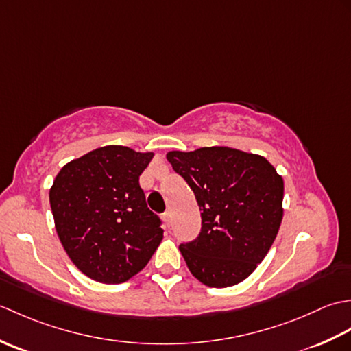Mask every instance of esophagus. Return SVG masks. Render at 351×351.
I'll return each mask as SVG.
<instances>
[{"label":"esophagus","mask_w":351,"mask_h":351,"mask_svg":"<svg viewBox=\"0 0 351 351\" xmlns=\"http://www.w3.org/2000/svg\"><path fill=\"white\" fill-rule=\"evenodd\" d=\"M162 219H164V221L167 223V225H170V221H171V214L167 211V213H164L162 214Z\"/></svg>","instance_id":"34e87169"}]
</instances>
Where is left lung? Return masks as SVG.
Instances as JSON below:
<instances>
[{
    "label": "left lung",
    "mask_w": 351,
    "mask_h": 351,
    "mask_svg": "<svg viewBox=\"0 0 351 351\" xmlns=\"http://www.w3.org/2000/svg\"><path fill=\"white\" fill-rule=\"evenodd\" d=\"M197 200L202 230L180 250L204 285H237L255 271L279 232L283 180L264 156L228 146L167 152Z\"/></svg>",
    "instance_id": "left-lung-1"
}]
</instances>
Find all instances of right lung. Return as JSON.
<instances>
[{
    "mask_svg": "<svg viewBox=\"0 0 351 351\" xmlns=\"http://www.w3.org/2000/svg\"><path fill=\"white\" fill-rule=\"evenodd\" d=\"M154 152L108 145L64 164L49 189L63 249L81 273L122 283L145 268L162 240L138 178Z\"/></svg>",
    "mask_w": 351,
    "mask_h": 351,
    "instance_id": "right-lung-1",
    "label": "right lung"
}]
</instances>
